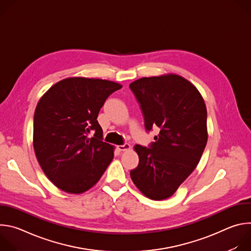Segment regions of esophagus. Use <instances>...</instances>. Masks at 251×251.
Instances as JSON below:
<instances>
[{
    "label": "esophagus",
    "mask_w": 251,
    "mask_h": 251,
    "mask_svg": "<svg viewBox=\"0 0 251 251\" xmlns=\"http://www.w3.org/2000/svg\"><path fill=\"white\" fill-rule=\"evenodd\" d=\"M130 148H131V146L129 145V144H124V145H118L117 146V150L118 151H120V152H124V151H127V150H130Z\"/></svg>",
    "instance_id": "1"
}]
</instances>
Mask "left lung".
Wrapping results in <instances>:
<instances>
[{
    "label": "left lung",
    "mask_w": 251,
    "mask_h": 251,
    "mask_svg": "<svg viewBox=\"0 0 251 251\" xmlns=\"http://www.w3.org/2000/svg\"><path fill=\"white\" fill-rule=\"evenodd\" d=\"M129 86L140 103L147 132L160 128L149 148L134 146L139 165L130 176L143 195L166 200L201 158L207 142L206 107L197 87L177 75L143 77Z\"/></svg>",
    "instance_id": "1"
}]
</instances>
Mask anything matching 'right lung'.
<instances>
[{"label": "right lung", "instance_id": "obj_1", "mask_svg": "<svg viewBox=\"0 0 251 251\" xmlns=\"http://www.w3.org/2000/svg\"><path fill=\"white\" fill-rule=\"evenodd\" d=\"M121 87L105 79L68 77L40 99L33 117V149L49 180L61 191H88L113 160L114 147L102 141L97 116L107 97Z\"/></svg>", "mask_w": 251, "mask_h": 251}]
</instances>
